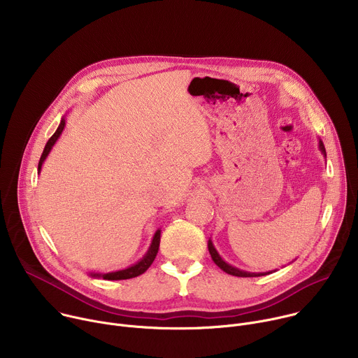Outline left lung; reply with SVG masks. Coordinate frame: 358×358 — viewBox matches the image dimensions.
Wrapping results in <instances>:
<instances>
[{
    "instance_id": "8db88e82",
    "label": "left lung",
    "mask_w": 358,
    "mask_h": 358,
    "mask_svg": "<svg viewBox=\"0 0 358 358\" xmlns=\"http://www.w3.org/2000/svg\"><path fill=\"white\" fill-rule=\"evenodd\" d=\"M319 150H320L322 155L326 157V148H324V144H323V141L320 138H319ZM208 250H210V255H211L213 261L215 262V265L220 269H222L224 272H227L228 275H232V276H238V278H258V276H265V275L276 272V271H269V272H248V271H242L239 268H235V266L229 265L227 261L222 259V257L218 253L217 248L214 246L211 238L208 239Z\"/></svg>"
}]
</instances>
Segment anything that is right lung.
<instances>
[{
  "label": "right lung",
  "instance_id": "obj_1",
  "mask_svg": "<svg viewBox=\"0 0 358 358\" xmlns=\"http://www.w3.org/2000/svg\"><path fill=\"white\" fill-rule=\"evenodd\" d=\"M65 124H66V116L62 117L57 131L54 133V136L50 137L42 151V156L39 159V163H38V174L41 173L42 170V166L46 160V157L49 156L50 150L54 148L55 143L58 141V138L61 137L64 129H65ZM160 236H162V229L159 228L155 235H152V239H151V243L147 249V252L143 255V258L138 259L136 264L124 268V269H119V271H112V272H89L87 275L92 276V278H96V279H105V280H123V279H131V278H136V276H140L141 273H144L150 265L152 264V261L156 259L157 257V252H159V246H160Z\"/></svg>",
  "mask_w": 358,
  "mask_h": 358
}]
</instances>
